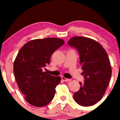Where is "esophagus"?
Returning <instances> with one entry per match:
<instances>
[{"instance_id": "esophagus-1", "label": "esophagus", "mask_w": 120, "mask_h": 120, "mask_svg": "<svg viewBox=\"0 0 120 120\" xmlns=\"http://www.w3.org/2000/svg\"><path fill=\"white\" fill-rule=\"evenodd\" d=\"M61 79L65 82H68V81H71V79H69V78H65L64 77H61Z\"/></svg>"}]
</instances>
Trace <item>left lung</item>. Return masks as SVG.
Listing matches in <instances>:
<instances>
[{
  "instance_id": "left-lung-1",
  "label": "left lung",
  "mask_w": 120,
  "mask_h": 120,
  "mask_svg": "<svg viewBox=\"0 0 120 120\" xmlns=\"http://www.w3.org/2000/svg\"><path fill=\"white\" fill-rule=\"evenodd\" d=\"M68 45L75 48L79 54L84 83L74 94L79 105L90 106L101 100L112 77V67L106 50L99 43L88 38L75 37Z\"/></svg>"
}]
</instances>
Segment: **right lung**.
Returning <instances> with one entry per match:
<instances>
[{"instance_id": "1", "label": "right lung", "mask_w": 120, "mask_h": 120, "mask_svg": "<svg viewBox=\"0 0 120 120\" xmlns=\"http://www.w3.org/2000/svg\"><path fill=\"white\" fill-rule=\"evenodd\" d=\"M64 41L47 38L30 41L21 48L14 62V77L20 90L28 103L43 107L52 100L56 87L61 78L43 72L50 61L53 52L64 45Z\"/></svg>"}]
</instances>
